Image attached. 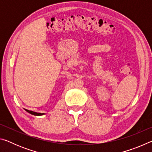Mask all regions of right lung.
Here are the masks:
<instances>
[{
    "mask_svg": "<svg viewBox=\"0 0 152 152\" xmlns=\"http://www.w3.org/2000/svg\"><path fill=\"white\" fill-rule=\"evenodd\" d=\"M25 110H26L27 112H28L29 113H30V114L33 115H35V116H40V115H44V113H36V112H34V111H32V110H27V109H25Z\"/></svg>",
    "mask_w": 152,
    "mask_h": 152,
    "instance_id": "obj_1",
    "label": "right lung"
}]
</instances>
